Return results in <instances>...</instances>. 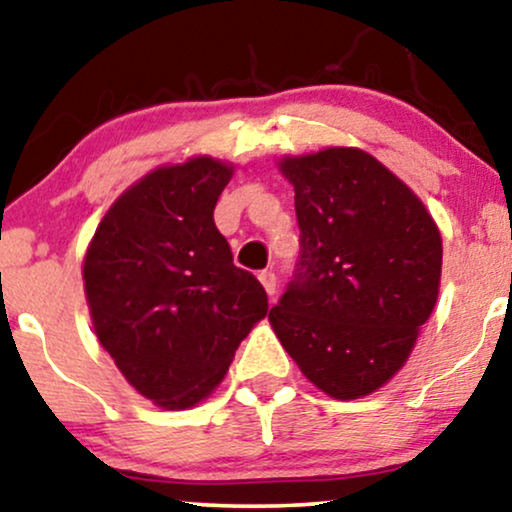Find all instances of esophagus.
<instances>
[{
  "mask_svg": "<svg viewBox=\"0 0 512 512\" xmlns=\"http://www.w3.org/2000/svg\"><path fill=\"white\" fill-rule=\"evenodd\" d=\"M257 278H260V283L264 286V290H267V295L274 297L276 295V276L271 274V271H262Z\"/></svg>",
  "mask_w": 512,
  "mask_h": 512,
  "instance_id": "34e87169",
  "label": "esophagus"
}]
</instances>
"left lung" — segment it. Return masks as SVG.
I'll list each match as a JSON object with an SVG mask.
<instances>
[{"mask_svg":"<svg viewBox=\"0 0 512 512\" xmlns=\"http://www.w3.org/2000/svg\"><path fill=\"white\" fill-rule=\"evenodd\" d=\"M295 189L300 269L269 323L304 378L349 401L406 361L442 283V234L397 174L354 146L283 155Z\"/></svg>","mask_w":512,"mask_h":512,"instance_id":"8db88e82","label":"left lung"}]
</instances>
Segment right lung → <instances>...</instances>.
Here are the masks:
<instances>
[{"label": "right lung", "mask_w": 512, "mask_h": 512, "mask_svg": "<svg viewBox=\"0 0 512 512\" xmlns=\"http://www.w3.org/2000/svg\"><path fill=\"white\" fill-rule=\"evenodd\" d=\"M234 163L193 155L134 181L101 217L82 260L101 347L141 397L193 409L224 380L267 293L238 269L212 212Z\"/></svg>", "instance_id": "right-lung-1"}]
</instances>
